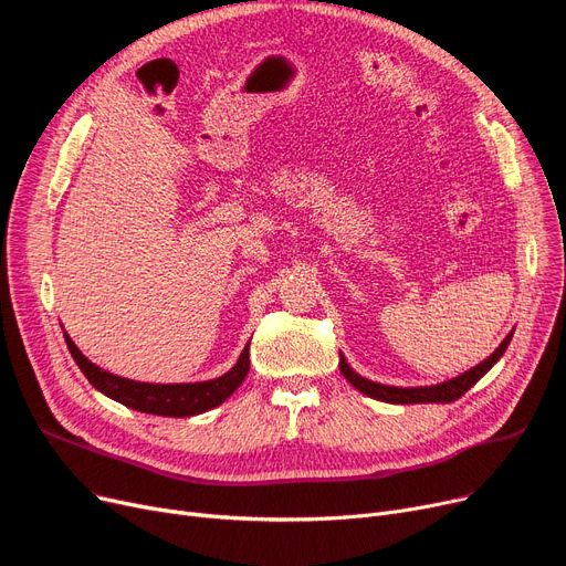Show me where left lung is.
Returning a JSON list of instances; mask_svg holds the SVG:
<instances>
[{"label":"left lung","instance_id":"left-lung-1","mask_svg":"<svg viewBox=\"0 0 566 566\" xmlns=\"http://www.w3.org/2000/svg\"><path fill=\"white\" fill-rule=\"evenodd\" d=\"M510 342H512V333L504 337V342L489 355L484 363H480L478 367H472L470 371L461 374L459 378L444 380L440 385H431V388H392V385H380V382L367 380V378L355 374L346 365L344 355H339V369L355 390H360L363 395H369L378 401H388V403H450V401L463 397L472 388V385L478 382L502 358V353L507 350Z\"/></svg>","mask_w":566,"mask_h":566}]
</instances>
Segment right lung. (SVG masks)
Wrapping results in <instances>:
<instances>
[{
  "label": "right lung",
  "mask_w": 566,
  "mask_h": 566,
  "mask_svg": "<svg viewBox=\"0 0 566 566\" xmlns=\"http://www.w3.org/2000/svg\"><path fill=\"white\" fill-rule=\"evenodd\" d=\"M66 346L73 360L86 376V380L101 390L105 397L124 403L133 410L148 415H165V418H190L220 406L229 395L235 392L250 371V344L243 348L238 363L220 378L203 382H176V385H156V382H137L130 378L114 376L103 371L94 363H88L73 339L64 333Z\"/></svg>",
  "instance_id": "right-lung-1"
}]
</instances>
